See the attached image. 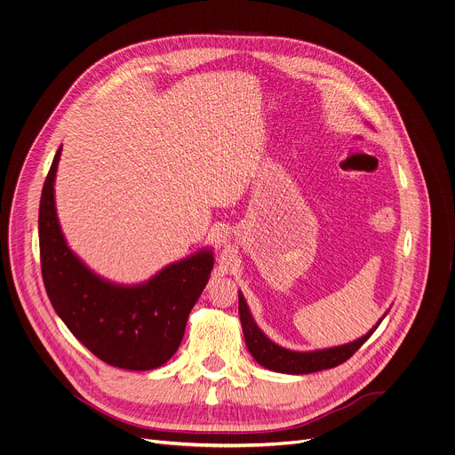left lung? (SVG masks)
<instances>
[{
    "label": "left lung",
    "mask_w": 455,
    "mask_h": 455,
    "mask_svg": "<svg viewBox=\"0 0 455 455\" xmlns=\"http://www.w3.org/2000/svg\"><path fill=\"white\" fill-rule=\"evenodd\" d=\"M239 318H241L246 347H248L250 354L253 355V359L260 366L278 371V373L304 375V373H315V371L336 368V366L343 364L345 361H348L364 345V341H368V338L377 331V327L386 318V315L361 339L352 341L348 345H341V347H334V348H327V350H315V352H292V350H285V348L275 345L273 341H269L255 325L243 294H239Z\"/></svg>",
    "instance_id": "obj_1"
}]
</instances>
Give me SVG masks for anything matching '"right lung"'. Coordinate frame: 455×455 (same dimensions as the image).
<instances>
[{"label":"right lung","instance_id":"right-lung-1","mask_svg":"<svg viewBox=\"0 0 455 455\" xmlns=\"http://www.w3.org/2000/svg\"><path fill=\"white\" fill-rule=\"evenodd\" d=\"M57 149L39 207L41 271L50 301L71 334L110 366L146 371L179 350L191 309L214 266L211 250L164 267L149 282L124 287L105 282L68 248L59 227L53 182Z\"/></svg>","mask_w":455,"mask_h":455}]
</instances>
